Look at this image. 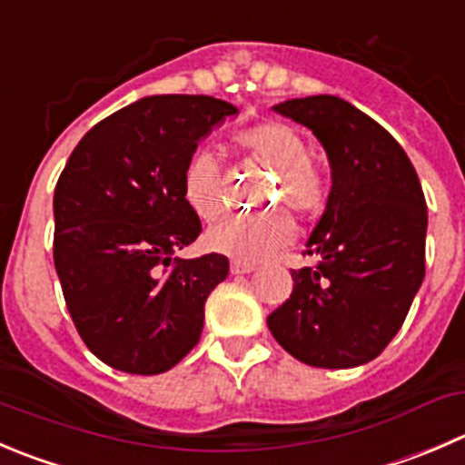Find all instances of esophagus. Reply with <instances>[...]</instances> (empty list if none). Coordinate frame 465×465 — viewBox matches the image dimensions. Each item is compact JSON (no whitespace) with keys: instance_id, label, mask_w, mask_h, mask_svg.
<instances>
[{"instance_id":"obj_1","label":"esophagus","mask_w":465,"mask_h":465,"mask_svg":"<svg viewBox=\"0 0 465 465\" xmlns=\"http://www.w3.org/2000/svg\"><path fill=\"white\" fill-rule=\"evenodd\" d=\"M254 272V265L242 263V261H232V274H250Z\"/></svg>"}]
</instances>
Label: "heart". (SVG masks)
I'll list each match as a JSON object with an SVG mask.
<instances>
[{"label":"heart","mask_w":465,"mask_h":465,"mask_svg":"<svg viewBox=\"0 0 465 465\" xmlns=\"http://www.w3.org/2000/svg\"><path fill=\"white\" fill-rule=\"evenodd\" d=\"M236 145L252 159L274 173L277 204L300 215L315 213L324 202V183L318 170L309 163V150L300 134L283 123H261L242 129ZM183 200L202 220H215L223 213L220 165L209 152H197L188 159L182 179ZM295 227L286 215L263 220L232 218L206 232L204 242L211 252L242 263H261L291 245Z\"/></svg>","instance_id":"1"}]
</instances>
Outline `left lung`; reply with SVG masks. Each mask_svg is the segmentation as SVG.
Returning <instances> with one entry per match:
<instances>
[{"label":"left lung","instance_id":"obj_1","mask_svg":"<svg viewBox=\"0 0 465 465\" xmlns=\"http://www.w3.org/2000/svg\"><path fill=\"white\" fill-rule=\"evenodd\" d=\"M272 111L313 132L331 191L306 241L318 263L292 270L291 297L268 327L306 366H363L400 331L425 277L422 186L400 143L345 99L313 94Z\"/></svg>","mask_w":465,"mask_h":465}]
</instances>
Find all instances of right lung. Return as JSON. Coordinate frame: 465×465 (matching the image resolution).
Here are the masks:
<instances>
[{"label":"right lung","mask_w":465,"mask_h":465,"mask_svg":"<svg viewBox=\"0 0 465 465\" xmlns=\"http://www.w3.org/2000/svg\"><path fill=\"white\" fill-rule=\"evenodd\" d=\"M233 115V104L209 94L143 97L94 124L58 177L63 297L85 347L115 371L159 375L200 341L229 261L174 256L202 232L182 179L197 143Z\"/></svg>","instance_id":"right-lung-1"}]
</instances>
